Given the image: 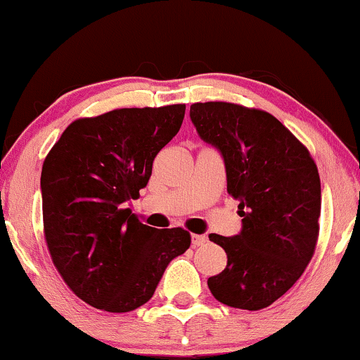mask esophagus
<instances>
[{"mask_svg":"<svg viewBox=\"0 0 360 360\" xmlns=\"http://www.w3.org/2000/svg\"><path fill=\"white\" fill-rule=\"evenodd\" d=\"M206 242H208V238H206L205 235H200V233H193V235H191V243H193V247L205 245Z\"/></svg>","mask_w":360,"mask_h":360,"instance_id":"obj_1","label":"esophagus"}]
</instances>
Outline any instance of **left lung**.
Listing matches in <instances>:
<instances>
[{
	"label": "left lung",
	"instance_id": "obj_1",
	"mask_svg": "<svg viewBox=\"0 0 360 360\" xmlns=\"http://www.w3.org/2000/svg\"><path fill=\"white\" fill-rule=\"evenodd\" d=\"M200 137L221 152L226 191L240 201L242 232L212 233L226 267L208 279L232 308H267L301 278L320 233L321 186L311 154L278 118L226 101L193 103Z\"/></svg>",
	"mask_w": 360,
	"mask_h": 360
}]
</instances>
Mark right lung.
Returning <instances> with one entry per match:
<instances>
[{
	"mask_svg": "<svg viewBox=\"0 0 360 360\" xmlns=\"http://www.w3.org/2000/svg\"><path fill=\"white\" fill-rule=\"evenodd\" d=\"M184 111L186 105L146 106L77 118L45 157V243L64 283L91 307L110 313L142 307L167 264L191 245L188 230L152 229L125 208L147 186Z\"/></svg>",
	"mask_w": 360,
	"mask_h": 360,
	"instance_id": "1",
	"label": "right lung"
}]
</instances>
